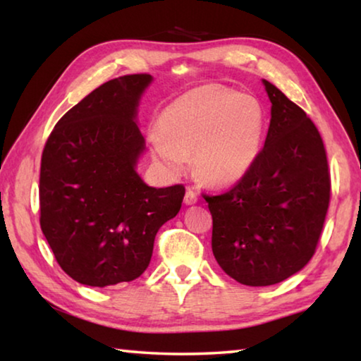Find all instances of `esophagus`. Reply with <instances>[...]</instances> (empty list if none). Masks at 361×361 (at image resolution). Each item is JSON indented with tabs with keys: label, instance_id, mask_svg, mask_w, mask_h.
<instances>
[{
	"label": "esophagus",
	"instance_id": "obj_1",
	"mask_svg": "<svg viewBox=\"0 0 361 361\" xmlns=\"http://www.w3.org/2000/svg\"><path fill=\"white\" fill-rule=\"evenodd\" d=\"M197 200H199L197 192H194L192 189H188L186 194H185V204L186 205H194V204H197Z\"/></svg>",
	"mask_w": 361,
	"mask_h": 361
}]
</instances>
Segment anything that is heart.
Segmentation results:
<instances>
[{
    "label": "heart",
    "mask_w": 361,
    "mask_h": 361,
    "mask_svg": "<svg viewBox=\"0 0 361 361\" xmlns=\"http://www.w3.org/2000/svg\"><path fill=\"white\" fill-rule=\"evenodd\" d=\"M266 130V111L253 95L219 84L188 90L162 109L152 157L176 173L192 156L194 172L212 186L235 185L255 166Z\"/></svg>",
    "instance_id": "1"
}]
</instances>
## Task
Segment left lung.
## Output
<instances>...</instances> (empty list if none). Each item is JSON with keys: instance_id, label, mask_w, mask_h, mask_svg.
Here are the masks:
<instances>
[{"instance_id": "8db88e82", "label": "left lung", "mask_w": 361, "mask_h": 361, "mask_svg": "<svg viewBox=\"0 0 361 361\" xmlns=\"http://www.w3.org/2000/svg\"><path fill=\"white\" fill-rule=\"evenodd\" d=\"M271 122L255 166L231 191L207 195L212 250L242 285L267 286L301 271L315 253L329 204L325 146L314 122L262 79Z\"/></svg>"}]
</instances>
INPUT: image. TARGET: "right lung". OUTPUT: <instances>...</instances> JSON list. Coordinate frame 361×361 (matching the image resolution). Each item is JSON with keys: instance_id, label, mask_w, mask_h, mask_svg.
<instances>
[{"instance_id": "add662e5", "label": "right lung", "mask_w": 361, "mask_h": 361, "mask_svg": "<svg viewBox=\"0 0 361 361\" xmlns=\"http://www.w3.org/2000/svg\"><path fill=\"white\" fill-rule=\"evenodd\" d=\"M151 82L129 75L102 84L57 122L42 151V234L82 285L142 276L159 228L181 209L185 188H152L137 172L146 149L138 106Z\"/></svg>"}]
</instances>
